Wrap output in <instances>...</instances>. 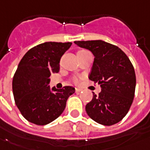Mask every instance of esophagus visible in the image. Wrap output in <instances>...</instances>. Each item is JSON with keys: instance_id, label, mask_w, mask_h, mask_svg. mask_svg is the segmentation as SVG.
<instances>
[{"instance_id": "esophagus-1", "label": "esophagus", "mask_w": 150, "mask_h": 150, "mask_svg": "<svg viewBox=\"0 0 150 150\" xmlns=\"http://www.w3.org/2000/svg\"><path fill=\"white\" fill-rule=\"evenodd\" d=\"M75 91H76V93L81 92V89H80V88H76V89H75Z\"/></svg>"}]
</instances>
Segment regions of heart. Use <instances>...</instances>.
Returning a JSON list of instances; mask_svg holds the SVG:
<instances>
[{
    "mask_svg": "<svg viewBox=\"0 0 150 150\" xmlns=\"http://www.w3.org/2000/svg\"><path fill=\"white\" fill-rule=\"evenodd\" d=\"M83 50H79V51H83ZM73 81L74 83H76V84H77V83H78V82H79V79H78L77 77H73Z\"/></svg>",
    "mask_w": 150,
    "mask_h": 150,
    "instance_id": "obj_1",
    "label": "heart"
}]
</instances>
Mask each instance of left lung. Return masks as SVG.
I'll list each match as a JSON object with an SVG mask.
<instances>
[{
    "label": "left lung",
    "mask_w": 150,
    "mask_h": 150,
    "mask_svg": "<svg viewBox=\"0 0 150 150\" xmlns=\"http://www.w3.org/2000/svg\"><path fill=\"white\" fill-rule=\"evenodd\" d=\"M74 43L93 53L95 58L89 79L101 87L98 96L93 93L86 111L100 124H116L127 115L135 96L136 79L132 62L120 48L101 40Z\"/></svg>",
    "instance_id": "obj_1"
}]
</instances>
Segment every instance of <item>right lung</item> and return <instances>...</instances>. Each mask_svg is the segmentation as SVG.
<instances>
[{"label": "right lung", "instance_id": "1", "mask_svg": "<svg viewBox=\"0 0 150 150\" xmlns=\"http://www.w3.org/2000/svg\"><path fill=\"white\" fill-rule=\"evenodd\" d=\"M71 42H45L30 49L18 64L12 81L15 104L27 120L39 126L55 120L64 112L73 86L50 88V77L59 73L63 54Z\"/></svg>", "mask_w": 150, "mask_h": 150}]
</instances>
